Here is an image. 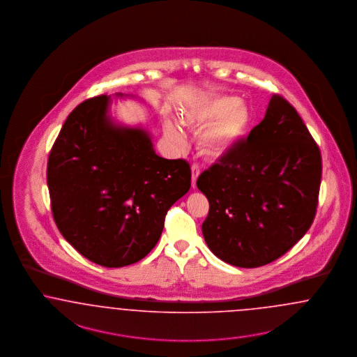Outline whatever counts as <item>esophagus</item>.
<instances>
[{
  "label": "esophagus",
  "mask_w": 357,
  "mask_h": 357,
  "mask_svg": "<svg viewBox=\"0 0 357 357\" xmlns=\"http://www.w3.org/2000/svg\"><path fill=\"white\" fill-rule=\"evenodd\" d=\"M191 172H192V176H191V185H192V188H195V187H197V179H198V176L200 175L199 165L194 163V165L191 166Z\"/></svg>",
  "instance_id": "esophagus-1"
}]
</instances>
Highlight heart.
Returning <instances> with one entry per match:
<instances>
[{
    "mask_svg": "<svg viewBox=\"0 0 357 357\" xmlns=\"http://www.w3.org/2000/svg\"><path fill=\"white\" fill-rule=\"evenodd\" d=\"M203 125L210 123L200 138V147L208 157H220L238 142L250 123L248 109L235 97H218L208 102L200 114ZM167 135L176 143H185V135L176 125H166Z\"/></svg>",
    "mask_w": 357,
    "mask_h": 357,
    "instance_id": "b5f03b06",
    "label": "heart"
}]
</instances>
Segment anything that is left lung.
Here are the masks:
<instances>
[{
  "label": "left lung",
  "mask_w": 357,
  "mask_h": 357,
  "mask_svg": "<svg viewBox=\"0 0 357 357\" xmlns=\"http://www.w3.org/2000/svg\"><path fill=\"white\" fill-rule=\"evenodd\" d=\"M321 154L296 109L273 94L264 119L197 185L210 203L202 225L214 255L255 268L283 257L314 222Z\"/></svg>",
  "instance_id": "left-lung-1"
}]
</instances>
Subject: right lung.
I'll use <instances>...</instances> for the list:
<instances>
[{
  "label": "right lung",
  "instance_id": "right-lung-1",
  "mask_svg": "<svg viewBox=\"0 0 357 357\" xmlns=\"http://www.w3.org/2000/svg\"><path fill=\"white\" fill-rule=\"evenodd\" d=\"M109 97L79 103L47 160V187L62 236L103 267L139 261L157 244L172 204L191 187L185 159L158 157L146 131L115 128Z\"/></svg>",
  "mask_w": 357,
  "mask_h": 357
}]
</instances>
